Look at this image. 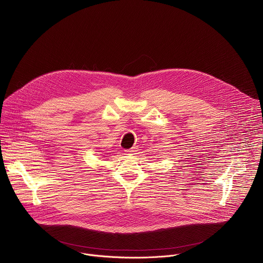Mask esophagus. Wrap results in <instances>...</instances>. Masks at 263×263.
<instances>
[{"label":"esophagus","mask_w":263,"mask_h":263,"mask_svg":"<svg viewBox=\"0 0 263 263\" xmlns=\"http://www.w3.org/2000/svg\"><path fill=\"white\" fill-rule=\"evenodd\" d=\"M137 152V147H132V148H130V149H128L127 151V154H129V155H133V154H135Z\"/></svg>","instance_id":"obj_1"}]
</instances>
